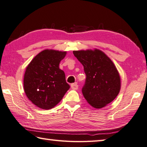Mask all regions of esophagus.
Returning <instances> with one entry per match:
<instances>
[{
	"instance_id": "1",
	"label": "esophagus",
	"mask_w": 147,
	"mask_h": 147,
	"mask_svg": "<svg viewBox=\"0 0 147 147\" xmlns=\"http://www.w3.org/2000/svg\"><path fill=\"white\" fill-rule=\"evenodd\" d=\"M71 88L73 90H77L78 88V85L76 83L71 84Z\"/></svg>"
}]
</instances>
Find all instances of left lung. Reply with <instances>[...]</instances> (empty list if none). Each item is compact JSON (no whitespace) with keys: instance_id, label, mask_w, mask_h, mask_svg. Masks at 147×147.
<instances>
[{"instance_id":"left-lung-1","label":"left lung","mask_w":147,"mask_h":147,"mask_svg":"<svg viewBox=\"0 0 147 147\" xmlns=\"http://www.w3.org/2000/svg\"><path fill=\"white\" fill-rule=\"evenodd\" d=\"M73 54L86 74L82 93L87 102L101 109L113 101L120 92L121 78L111 59L97 49L74 51Z\"/></svg>"}]
</instances>
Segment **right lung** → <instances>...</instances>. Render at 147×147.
Returning a JSON list of instances; mask_svg holds the SVG:
<instances>
[{"mask_svg": "<svg viewBox=\"0 0 147 147\" xmlns=\"http://www.w3.org/2000/svg\"><path fill=\"white\" fill-rule=\"evenodd\" d=\"M66 51L46 49L34 57L24 75V90L28 98L37 107L49 110L58 104L70 86L59 64Z\"/></svg>", "mask_w": 147, "mask_h": 147, "instance_id": "obj_1", "label": "right lung"}]
</instances>
